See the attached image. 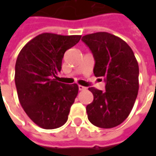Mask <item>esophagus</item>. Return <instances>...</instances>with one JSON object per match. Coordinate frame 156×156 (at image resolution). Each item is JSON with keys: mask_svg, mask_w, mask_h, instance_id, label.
I'll list each match as a JSON object with an SVG mask.
<instances>
[{"mask_svg": "<svg viewBox=\"0 0 156 156\" xmlns=\"http://www.w3.org/2000/svg\"><path fill=\"white\" fill-rule=\"evenodd\" d=\"M78 88H79V90H80V91H83V90H86V89H87V87H83V86H81V85H79V86H78Z\"/></svg>", "mask_w": 156, "mask_h": 156, "instance_id": "1", "label": "esophagus"}]
</instances>
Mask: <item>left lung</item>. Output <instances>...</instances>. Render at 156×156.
Listing matches in <instances>:
<instances>
[{
    "label": "left lung",
    "instance_id": "obj_1",
    "mask_svg": "<svg viewBox=\"0 0 156 156\" xmlns=\"http://www.w3.org/2000/svg\"><path fill=\"white\" fill-rule=\"evenodd\" d=\"M81 41L94 59V74L103 77L105 91L89 87L94 95L86 108L93 125L111 129L122 123L132 110L139 89V66L134 52L122 39L107 32L89 34Z\"/></svg>",
    "mask_w": 156,
    "mask_h": 156
}]
</instances>
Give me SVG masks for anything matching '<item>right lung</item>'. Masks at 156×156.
Segmentation results:
<instances>
[{
  "mask_svg": "<svg viewBox=\"0 0 156 156\" xmlns=\"http://www.w3.org/2000/svg\"><path fill=\"white\" fill-rule=\"evenodd\" d=\"M81 35L43 33L18 55L15 81L21 107L34 122L45 129L62 127L78 94L77 84L57 81L65 52L79 42Z\"/></svg>",
  "mask_w": 156,
  "mask_h": 156,
  "instance_id": "add662e5",
  "label": "right lung"
}]
</instances>
